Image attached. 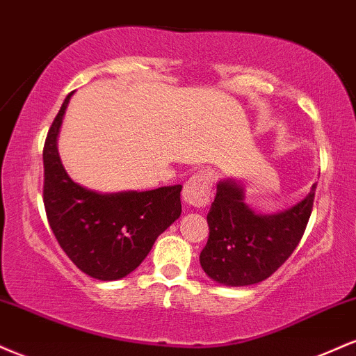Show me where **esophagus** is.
I'll use <instances>...</instances> for the list:
<instances>
[{"instance_id": "esophagus-1", "label": "esophagus", "mask_w": 356, "mask_h": 356, "mask_svg": "<svg viewBox=\"0 0 356 356\" xmlns=\"http://www.w3.org/2000/svg\"><path fill=\"white\" fill-rule=\"evenodd\" d=\"M213 178L207 171H198L185 183L183 188V200L193 208H203L210 202Z\"/></svg>"}]
</instances>
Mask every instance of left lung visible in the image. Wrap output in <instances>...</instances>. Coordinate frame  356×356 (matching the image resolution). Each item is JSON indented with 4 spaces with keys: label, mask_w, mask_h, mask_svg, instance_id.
Listing matches in <instances>:
<instances>
[{
    "label": "left lung",
    "mask_w": 356,
    "mask_h": 356,
    "mask_svg": "<svg viewBox=\"0 0 356 356\" xmlns=\"http://www.w3.org/2000/svg\"><path fill=\"white\" fill-rule=\"evenodd\" d=\"M316 185L307 198L277 215H258L232 179L216 185L207 221L210 227L200 263L208 277L228 286L260 283L295 252L310 220Z\"/></svg>",
    "instance_id": "left-lung-1"
}]
</instances>
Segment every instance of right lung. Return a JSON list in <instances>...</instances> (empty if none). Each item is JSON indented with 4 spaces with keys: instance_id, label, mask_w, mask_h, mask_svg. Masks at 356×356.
I'll use <instances>...</instances> for the list:
<instances>
[{
    "instance_id": "obj_1",
    "label": "right lung",
    "mask_w": 356,
    "mask_h": 356,
    "mask_svg": "<svg viewBox=\"0 0 356 356\" xmlns=\"http://www.w3.org/2000/svg\"><path fill=\"white\" fill-rule=\"evenodd\" d=\"M71 95L44 141L46 218L63 252L83 273L111 282L136 270L156 238L179 218L181 185L103 195L74 183L63 168L56 146Z\"/></svg>"
}]
</instances>
